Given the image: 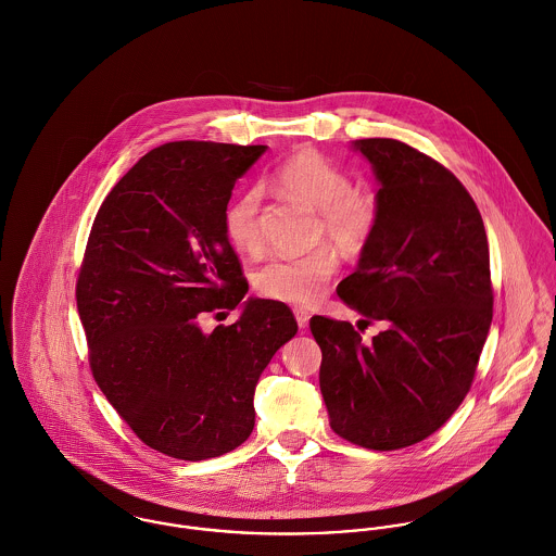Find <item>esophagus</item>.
Instances as JSON below:
<instances>
[{
    "label": "esophagus",
    "mask_w": 556,
    "mask_h": 556,
    "mask_svg": "<svg viewBox=\"0 0 556 556\" xmlns=\"http://www.w3.org/2000/svg\"><path fill=\"white\" fill-rule=\"evenodd\" d=\"M294 318H296V323H299V327L301 329H307L309 327V312L307 309H303V307H294Z\"/></svg>",
    "instance_id": "esophagus-1"
}]
</instances>
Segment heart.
Listing matches in <instances>:
<instances>
[{
    "label": "heart",
    "mask_w": 556,
    "mask_h": 556,
    "mask_svg": "<svg viewBox=\"0 0 556 556\" xmlns=\"http://www.w3.org/2000/svg\"><path fill=\"white\" fill-rule=\"evenodd\" d=\"M275 187L290 200L318 211V236L331 238L348 253H361L380 223L378 195L365 187H352L350 176L314 148H303L286 159L275 172ZM229 242L247 253L260 255L262 236V191L242 193L225 215ZM337 255L331 247H320L301 257L270 260L255 277L257 290L290 305L316 303L337 273Z\"/></svg>",
    "instance_id": "b5f03b06"
}]
</instances>
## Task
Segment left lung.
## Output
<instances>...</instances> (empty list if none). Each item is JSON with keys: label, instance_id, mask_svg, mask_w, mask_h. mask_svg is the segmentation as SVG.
Segmentation results:
<instances>
[{"label": "left lung", "instance_id": "1", "mask_svg": "<svg viewBox=\"0 0 556 556\" xmlns=\"http://www.w3.org/2000/svg\"><path fill=\"white\" fill-rule=\"evenodd\" d=\"M376 176L380 223L339 299L387 329L369 343L314 316L320 391L350 443L393 451L434 434L466 397L492 325L479 208L441 163L397 139H356Z\"/></svg>", "mask_w": 556, "mask_h": 556}]
</instances>
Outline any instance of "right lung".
<instances>
[{
  "instance_id": "add662e5",
  "label": "right lung",
  "mask_w": 556,
  "mask_h": 556,
  "mask_svg": "<svg viewBox=\"0 0 556 556\" xmlns=\"http://www.w3.org/2000/svg\"><path fill=\"white\" fill-rule=\"evenodd\" d=\"M266 148L150 150L113 187L88 238L77 309L94 380L128 428L169 457L200 462L244 443L255 384L299 331L288 305L242 301L249 283L225 233L231 189ZM236 306L233 326L203 333L208 313Z\"/></svg>"
}]
</instances>
